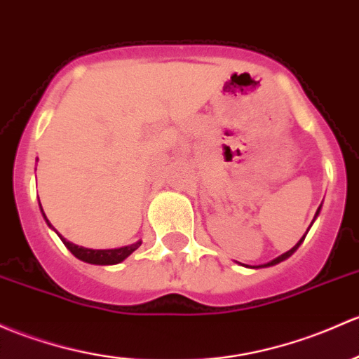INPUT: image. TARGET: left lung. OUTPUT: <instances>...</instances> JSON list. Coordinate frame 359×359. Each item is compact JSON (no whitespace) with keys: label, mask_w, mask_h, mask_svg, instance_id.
Returning a JSON list of instances; mask_svg holds the SVG:
<instances>
[{"label":"left lung","mask_w":359,"mask_h":359,"mask_svg":"<svg viewBox=\"0 0 359 359\" xmlns=\"http://www.w3.org/2000/svg\"><path fill=\"white\" fill-rule=\"evenodd\" d=\"M318 210H320V208H318ZM316 213H318V211H316ZM303 239H304V237H303ZM303 239H301V241H299V243H297V244H296V246H294L292 249H289V251H287V252H284V255H280V256H278V258H275V259H273V262L266 263V265H262V266H271V265H277V263L284 262V259H285V258H289V256H290V255H292V252H294V251H296V249H297V248H299V244H301V243H303Z\"/></svg>","instance_id":"8db88e82"}]
</instances>
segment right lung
Here are the masks:
<instances>
[{
	"label": "right lung",
	"mask_w": 359,
	"mask_h": 359,
	"mask_svg": "<svg viewBox=\"0 0 359 359\" xmlns=\"http://www.w3.org/2000/svg\"><path fill=\"white\" fill-rule=\"evenodd\" d=\"M41 211H43V208H41ZM44 220L48 222L46 215H44ZM48 225H50V222H48ZM62 241H63V244L70 249V252L75 256V258L82 259V262H86V263H90V265H115V263L123 262L127 256L132 255L135 249L141 246V241H137V243L130 244V246H123L118 249H88V248H82V246H75V244H72L70 241L63 239V237H62Z\"/></svg>",
	"instance_id": "1"
}]
</instances>
